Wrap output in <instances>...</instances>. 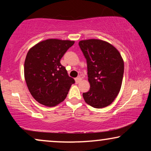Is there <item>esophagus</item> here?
<instances>
[{"label":"esophagus","instance_id":"esophagus-1","mask_svg":"<svg viewBox=\"0 0 151 151\" xmlns=\"http://www.w3.org/2000/svg\"><path fill=\"white\" fill-rule=\"evenodd\" d=\"M75 80H76V84H78L79 83V82L81 81L82 80V78H80V77H78V78H76V79H75Z\"/></svg>","mask_w":151,"mask_h":151}]
</instances>
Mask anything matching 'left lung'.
<instances>
[{
	"label": "left lung",
	"mask_w": 151,
	"mask_h": 151,
	"mask_svg": "<svg viewBox=\"0 0 151 151\" xmlns=\"http://www.w3.org/2000/svg\"><path fill=\"white\" fill-rule=\"evenodd\" d=\"M79 46L86 60L90 89L84 100L94 108L110 105L118 95L122 83L124 61L118 50L98 39L81 40Z\"/></svg>",
	"instance_id": "left-lung-1"
}]
</instances>
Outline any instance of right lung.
I'll return each mask as SVG.
<instances>
[{"label": "right lung", "instance_id": "add662e5", "mask_svg": "<svg viewBox=\"0 0 151 151\" xmlns=\"http://www.w3.org/2000/svg\"><path fill=\"white\" fill-rule=\"evenodd\" d=\"M74 42L48 39L29 50L24 61V79L30 93L40 104L56 106L65 100L75 83L60 63V59Z\"/></svg>", "mask_w": 151, "mask_h": 151}]
</instances>
